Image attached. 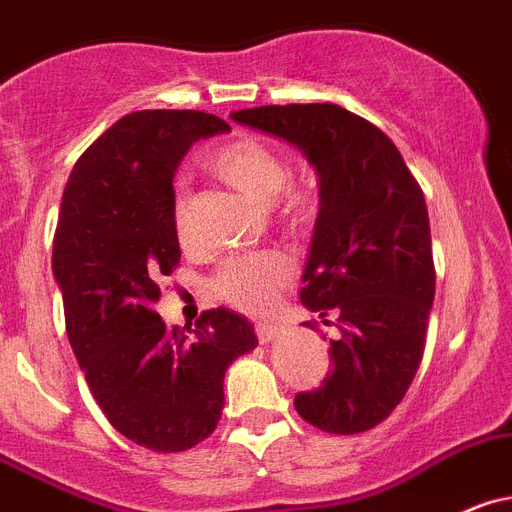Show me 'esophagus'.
Listing matches in <instances>:
<instances>
[{
  "instance_id": "esophagus-1",
  "label": "esophagus",
  "mask_w": 512,
  "mask_h": 512,
  "mask_svg": "<svg viewBox=\"0 0 512 512\" xmlns=\"http://www.w3.org/2000/svg\"><path fill=\"white\" fill-rule=\"evenodd\" d=\"M253 329H256V337H259L261 344L276 342V339L284 334V326L274 324V321H259V324L253 326Z\"/></svg>"
}]
</instances>
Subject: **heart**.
<instances>
[{"mask_svg":"<svg viewBox=\"0 0 512 512\" xmlns=\"http://www.w3.org/2000/svg\"><path fill=\"white\" fill-rule=\"evenodd\" d=\"M213 173L228 186L259 203L271 201V211L294 236L309 233L321 216V193L314 186L289 183L291 168L279 150L264 140L243 135L221 145L208 158ZM173 231L183 248L193 246L191 198L180 191L173 201ZM291 279V261L281 251H256L228 259L213 276V291L231 309L266 314Z\"/></svg>","mask_w":512,"mask_h":512,"instance_id":"obj_1","label":"heart"}]
</instances>
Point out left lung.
Instances as JSON below:
<instances>
[{
	"instance_id": "8db88e82",
	"label": "left lung",
	"mask_w": 512,
	"mask_h": 512,
	"mask_svg": "<svg viewBox=\"0 0 512 512\" xmlns=\"http://www.w3.org/2000/svg\"><path fill=\"white\" fill-rule=\"evenodd\" d=\"M231 118L296 145L319 173L321 216L301 304L342 334L329 349L332 372L296 394V412L332 435L372 430L402 402L425 354L435 299L425 193L377 125L332 102Z\"/></svg>"
}]
</instances>
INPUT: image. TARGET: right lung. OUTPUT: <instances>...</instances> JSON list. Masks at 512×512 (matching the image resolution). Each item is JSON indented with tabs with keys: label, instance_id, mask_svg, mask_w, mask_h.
Wrapping results in <instances>:
<instances>
[{
	"label": "right lung",
	"instance_id": "add662e5",
	"mask_svg": "<svg viewBox=\"0 0 512 512\" xmlns=\"http://www.w3.org/2000/svg\"><path fill=\"white\" fill-rule=\"evenodd\" d=\"M198 110H138L110 125L72 168L52 246L72 352L110 425L155 452L216 430L228 364L259 339L246 316L208 309L165 326L160 279L180 264L173 173L193 140L226 133Z\"/></svg>",
	"mask_w": 512,
	"mask_h": 512
}]
</instances>
